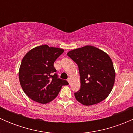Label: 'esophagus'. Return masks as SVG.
<instances>
[{
  "label": "esophagus",
  "instance_id": "1",
  "mask_svg": "<svg viewBox=\"0 0 133 133\" xmlns=\"http://www.w3.org/2000/svg\"><path fill=\"white\" fill-rule=\"evenodd\" d=\"M68 83H69V84H70V82H71V79L69 78L68 79Z\"/></svg>",
  "mask_w": 133,
  "mask_h": 133
}]
</instances>
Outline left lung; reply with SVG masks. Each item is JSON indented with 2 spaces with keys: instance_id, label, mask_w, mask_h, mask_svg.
<instances>
[{
  "instance_id": "1",
  "label": "left lung",
  "mask_w": 133,
  "mask_h": 133,
  "mask_svg": "<svg viewBox=\"0 0 133 133\" xmlns=\"http://www.w3.org/2000/svg\"><path fill=\"white\" fill-rule=\"evenodd\" d=\"M67 55L78 67L81 86L75 93L76 100L88 106L106 98L113 88L116 75L109 56L92 45L75 49Z\"/></svg>"
}]
</instances>
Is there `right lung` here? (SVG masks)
<instances>
[{"label": "right lung", "instance_id": "add662e5", "mask_svg": "<svg viewBox=\"0 0 133 133\" xmlns=\"http://www.w3.org/2000/svg\"><path fill=\"white\" fill-rule=\"evenodd\" d=\"M63 49L42 45L29 50L23 57L18 71L20 84L32 100L47 104L54 100L66 80L58 78L55 61L62 54Z\"/></svg>", "mask_w": 133, "mask_h": 133}]
</instances>
